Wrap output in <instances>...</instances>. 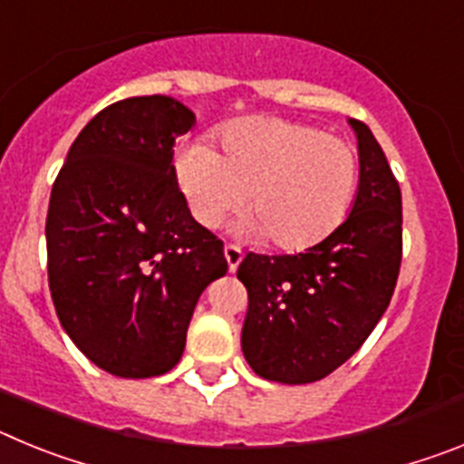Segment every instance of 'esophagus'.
Listing matches in <instances>:
<instances>
[{
	"label": "esophagus",
	"instance_id": "esophagus-1",
	"mask_svg": "<svg viewBox=\"0 0 464 464\" xmlns=\"http://www.w3.org/2000/svg\"><path fill=\"white\" fill-rule=\"evenodd\" d=\"M223 253H225V260H227V267H229V272H235L237 267H239V262H241V248L239 246H235V244H227L223 248Z\"/></svg>",
	"mask_w": 464,
	"mask_h": 464
}]
</instances>
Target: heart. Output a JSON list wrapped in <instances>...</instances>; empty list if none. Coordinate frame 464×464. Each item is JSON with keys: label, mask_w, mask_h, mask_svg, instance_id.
Returning <instances> with one entry per match:
<instances>
[{"label": "heart", "mask_w": 464, "mask_h": 464, "mask_svg": "<svg viewBox=\"0 0 464 464\" xmlns=\"http://www.w3.org/2000/svg\"><path fill=\"white\" fill-rule=\"evenodd\" d=\"M220 149L218 155L192 143L176 158V181L204 227H218L246 199L253 216L246 227L281 251H304L325 239L353 204L355 150L321 127L246 118L220 134Z\"/></svg>", "instance_id": "obj_1"}]
</instances>
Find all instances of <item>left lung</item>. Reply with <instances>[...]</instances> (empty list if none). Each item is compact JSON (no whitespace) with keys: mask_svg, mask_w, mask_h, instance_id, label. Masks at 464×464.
I'll list each match as a JSON object with an SVG mask.
<instances>
[{"mask_svg":"<svg viewBox=\"0 0 464 464\" xmlns=\"http://www.w3.org/2000/svg\"><path fill=\"white\" fill-rule=\"evenodd\" d=\"M360 186L348 218L295 256L248 253L237 278L248 290L241 351L257 376L314 383L332 374L385 314L401 265V192L362 121Z\"/></svg>","mask_w":464,"mask_h":464,"instance_id":"left-lung-1","label":"left lung"}]
</instances>
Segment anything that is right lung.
Here are the masks:
<instances>
[{
	"label": "right lung",
	"mask_w": 464,
	"mask_h": 464,
	"mask_svg": "<svg viewBox=\"0 0 464 464\" xmlns=\"http://www.w3.org/2000/svg\"><path fill=\"white\" fill-rule=\"evenodd\" d=\"M195 125L181 102L150 94L102 109L53 183L48 288L88 360L149 379L183 355L197 299L225 276L223 241L190 216L174 141Z\"/></svg>",
	"instance_id": "add662e5"
}]
</instances>
